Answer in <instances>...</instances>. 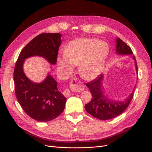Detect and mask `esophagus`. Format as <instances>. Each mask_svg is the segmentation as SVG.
I'll use <instances>...</instances> for the list:
<instances>
[{"label": "esophagus", "instance_id": "esophagus-1", "mask_svg": "<svg viewBox=\"0 0 152 152\" xmlns=\"http://www.w3.org/2000/svg\"><path fill=\"white\" fill-rule=\"evenodd\" d=\"M70 86L71 87V88L73 89V90L75 92H80L84 90V85H83L82 83L80 81H79L76 79L71 81L70 83ZM63 94L65 97H69L71 95V92L69 89H66L65 91H64Z\"/></svg>", "mask_w": 152, "mask_h": 152}]
</instances>
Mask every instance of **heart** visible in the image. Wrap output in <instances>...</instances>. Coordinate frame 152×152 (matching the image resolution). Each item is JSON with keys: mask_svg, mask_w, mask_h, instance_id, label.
<instances>
[{"mask_svg": "<svg viewBox=\"0 0 152 152\" xmlns=\"http://www.w3.org/2000/svg\"><path fill=\"white\" fill-rule=\"evenodd\" d=\"M108 53L107 43L97 39L79 37L68 43L65 53L58 58V65L61 73L68 76L73 72L75 65L79 64L81 77L93 80L102 73Z\"/></svg>", "mask_w": 152, "mask_h": 152, "instance_id": "obj_1", "label": "heart"}]
</instances>
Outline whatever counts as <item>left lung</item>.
Segmentation results:
<instances>
[{
    "instance_id": "left-lung-1",
    "label": "left lung",
    "mask_w": 152,
    "mask_h": 152,
    "mask_svg": "<svg viewBox=\"0 0 152 152\" xmlns=\"http://www.w3.org/2000/svg\"><path fill=\"white\" fill-rule=\"evenodd\" d=\"M116 42V52L117 54L121 55H132L133 52L131 47L121 39L117 37ZM132 58L135 61V69L137 73L136 60L133 55ZM103 77V75H101L91 82L86 83V86L90 89L92 94V100L89 103L85 105V109L94 118L100 120H107L121 115L127 108L133 98L134 90L124 101L110 100L103 94L102 88Z\"/></svg>"
}]
</instances>
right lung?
I'll use <instances>...</instances> for the list:
<instances>
[{
	"label": "right lung",
	"instance_id": "add662e5",
	"mask_svg": "<svg viewBox=\"0 0 152 152\" xmlns=\"http://www.w3.org/2000/svg\"><path fill=\"white\" fill-rule=\"evenodd\" d=\"M61 37L59 33H49L37 36L23 48L15 64L13 80L16 97L25 112L37 121H50L57 118L63 111L66 99L50 74L41 83L31 81L24 73L23 63L29 57L39 56L55 65Z\"/></svg>",
	"mask_w": 152,
	"mask_h": 152
}]
</instances>
